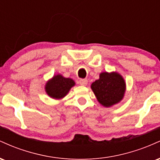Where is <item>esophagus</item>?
Wrapping results in <instances>:
<instances>
[{
    "label": "esophagus",
    "instance_id": "34e87169",
    "mask_svg": "<svg viewBox=\"0 0 160 160\" xmlns=\"http://www.w3.org/2000/svg\"><path fill=\"white\" fill-rule=\"evenodd\" d=\"M79 83H80L81 86H86L88 83V81L87 80H86V79H80V81H79Z\"/></svg>",
    "mask_w": 160,
    "mask_h": 160
}]
</instances>
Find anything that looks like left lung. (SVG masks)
Here are the masks:
<instances>
[{
    "mask_svg": "<svg viewBox=\"0 0 160 160\" xmlns=\"http://www.w3.org/2000/svg\"><path fill=\"white\" fill-rule=\"evenodd\" d=\"M91 89L99 103L104 108H111L123 99L126 84L118 72L105 71L100 73L99 79L91 84Z\"/></svg>",
    "mask_w": 160,
    "mask_h": 160,
    "instance_id": "1",
    "label": "left lung"
}]
</instances>
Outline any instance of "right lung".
I'll return each instance as SVG.
<instances>
[{"mask_svg": "<svg viewBox=\"0 0 160 160\" xmlns=\"http://www.w3.org/2000/svg\"><path fill=\"white\" fill-rule=\"evenodd\" d=\"M75 86L73 79L65 78L62 74H56L46 82L45 91L50 98L62 99L65 98L71 88Z\"/></svg>", "mask_w": 160, "mask_h": 160, "instance_id": "obj_1", "label": "right lung"}]
</instances>
